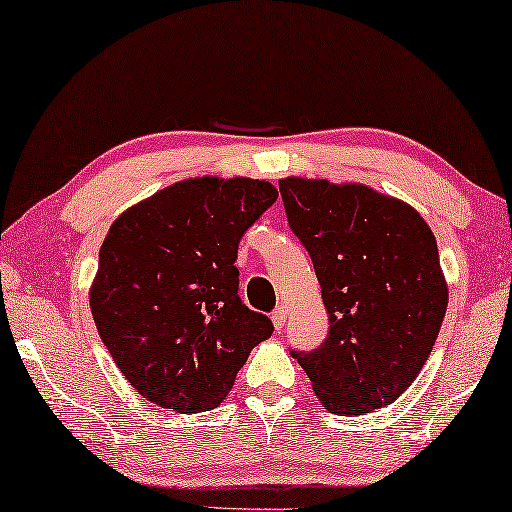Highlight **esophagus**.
Returning <instances> with one entry per match:
<instances>
[{
  "mask_svg": "<svg viewBox=\"0 0 512 512\" xmlns=\"http://www.w3.org/2000/svg\"><path fill=\"white\" fill-rule=\"evenodd\" d=\"M286 320H288L286 308L279 306V308H276V311L272 313V324H274V329H276V331H283V326H286Z\"/></svg>",
  "mask_w": 512,
  "mask_h": 512,
  "instance_id": "34e87169",
  "label": "esophagus"
}]
</instances>
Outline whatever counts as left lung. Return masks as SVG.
<instances>
[{
	"label": "left lung",
	"instance_id": "obj_1",
	"mask_svg": "<svg viewBox=\"0 0 512 512\" xmlns=\"http://www.w3.org/2000/svg\"><path fill=\"white\" fill-rule=\"evenodd\" d=\"M279 190L331 322L320 347L292 356L335 415L392 404L429 360L445 320L433 231L406 201L363 183L288 177Z\"/></svg>",
	"mask_w": 512,
	"mask_h": 512
}]
</instances>
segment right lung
<instances>
[{"label":"right lung","instance_id":"obj_1","mask_svg":"<svg viewBox=\"0 0 512 512\" xmlns=\"http://www.w3.org/2000/svg\"><path fill=\"white\" fill-rule=\"evenodd\" d=\"M279 192L270 181L197 177L124 211L99 249L90 308L136 392L181 415L222 404L274 331L238 295V245Z\"/></svg>","mask_w":512,"mask_h":512}]
</instances>
